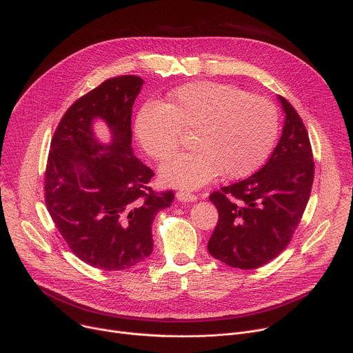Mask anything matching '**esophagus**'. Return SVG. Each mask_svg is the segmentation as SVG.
Segmentation results:
<instances>
[{"label": "esophagus", "mask_w": 353, "mask_h": 353, "mask_svg": "<svg viewBox=\"0 0 353 353\" xmlns=\"http://www.w3.org/2000/svg\"><path fill=\"white\" fill-rule=\"evenodd\" d=\"M176 198L181 203H192V201H196V195L188 191H177Z\"/></svg>", "instance_id": "1"}]
</instances>
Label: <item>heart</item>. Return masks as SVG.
I'll list each match as a JSON object with an SVG mask.
<instances>
[{
  "label": "heart",
  "instance_id": "heart-1",
  "mask_svg": "<svg viewBox=\"0 0 353 353\" xmlns=\"http://www.w3.org/2000/svg\"><path fill=\"white\" fill-rule=\"evenodd\" d=\"M278 130V110L270 100L216 82L180 86L168 105L146 103L135 119L141 146L158 162L174 155L181 131H192V150L161 168L163 183L183 188L204 185L219 172L228 179L253 173L270 157Z\"/></svg>",
  "mask_w": 353,
  "mask_h": 353
}]
</instances>
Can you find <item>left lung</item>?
Returning a JSON list of instances; mask_svg holds the SVG:
<instances>
[{
    "instance_id": "left-lung-1",
    "label": "left lung",
    "mask_w": 353,
    "mask_h": 353,
    "mask_svg": "<svg viewBox=\"0 0 353 353\" xmlns=\"http://www.w3.org/2000/svg\"><path fill=\"white\" fill-rule=\"evenodd\" d=\"M278 100L285 124L268 162L257 173L210 195L219 221L208 251L233 268L254 270L278 257L312 192L314 161L307 130L288 100Z\"/></svg>"
}]
</instances>
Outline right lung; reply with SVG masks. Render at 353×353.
<instances>
[{
  "instance_id": "right-lung-1",
  "label": "right lung",
  "mask_w": 353,
  "mask_h": 353,
  "mask_svg": "<svg viewBox=\"0 0 353 353\" xmlns=\"http://www.w3.org/2000/svg\"><path fill=\"white\" fill-rule=\"evenodd\" d=\"M142 85L121 75L79 97L56 128L46 166V207L56 228L79 260L106 271L150 256L155 215L174 198L148 185L154 172L132 154L131 113ZM96 118L108 124L109 144L94 137Z\"/></svg>"
}]
</instances>
